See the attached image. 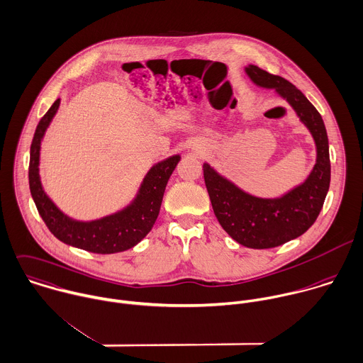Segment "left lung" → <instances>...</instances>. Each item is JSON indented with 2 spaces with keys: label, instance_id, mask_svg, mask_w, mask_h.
<instances>
[{
  "label": "left lung",
  "instance_id": "1",
  "mask_svg": "<svg viewBox=\"0 0 363 363\" xmlns=\"http://www.w3.org/2000/svg\"><path fill=\"white\" fill-rule=\"evenodd\" d=\"M253 83L274 89L310 129L317 146V163L307 180L280 199L250 196L204 163V182L214 214L225 233L252 249L276 247L303 235L317 220L330 189L331 163L328 136L315 107L290 82L249 65Z\"/></svg>",
  "mask_w": 363,
  "mask_h": 363
}]
</instances>
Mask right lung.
I'll return each instance as SVG.
<instances>
[{
	"label": "right lung",
	"instance_id": "add662e5",
	"mask_svg": "<svg viewBox=\"0 0 363 363\" xmlns=\"http://www.w3.org/2000/svg\"><path fill=\"white\" fill-rule=\"evenodd\" d=\"M59 104L60 99H57L42 117L30 145L29 189L35 206L49 231L59 241L93 253H116L126 250L142 241L152 230L160 211L166 184L177 166L180 156L174 155L156 163L145 176L136 199L125 210L90 223L70 220L45 194L38 169L40 140L55 117Z\"/></svg>",
	"mask_w": 363,
	"mask_h": 363
}]
</instances>
